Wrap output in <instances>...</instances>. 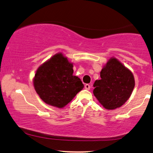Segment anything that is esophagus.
<instances>
[{
    "mask_svg": "<svg viewBox=\"0 0 153 153\" xmlns=\"http://www.w3.org/2000/svg\"><path fill=\"white\" fill-rule=\"evenodd\" d=\"M85 88L87 90H89L90 88H91V86H90L89 84H86V85H85Z\"/></svg>",
    "mask_w": 153,
    "mask_h": 153,
    "instance_id": "1",
    "label": "esophagus"
}]
</instances>
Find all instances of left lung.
<instances>
[{"label": "left lung", "instance_id": "obj_1", "mask_svg": "<svg viewBox=\"0 0 153 153\" xmlns=\"http://www.w3.org/2000/svg\"><path fill=\"white\" fill-rule=\"evenodd\" d=\"M100 79L94 84V94L107 109L121 107L134 89L135 82L132 73L117 58L111 57L100 71Z\"/></svg>", "mask_w": 153, "mask_h": 153}]
</instances>
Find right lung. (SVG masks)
<instances>
[{
	"label": "right lung",
	"mask_w": 153,
	"mask_h": 153,
	"mask_svg": "<svg viewBox=\"0 0 153 153\" xmlns=\"http://www.w3.org/2000/svg\"><path fill=\"white\" fill-rule=\"evenodd\" d=\"M74 65L62 53H57L42 64L33 79L40 98L51 106L62 108L84 88L78 77L73 75Z\"/></svg>",
	"instance_id": "obj_1"
}]
</instances>
